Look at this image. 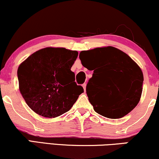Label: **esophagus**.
Wrapping results in <instances>:
<instances>
[{
    "instance_id": "1",
    "label": "esophagus",
    "mask_w": 159,
    "mask_h": 159,
    "mask_svg": "<svg viewBox=\"0 0 159 159\" xmlns=\"http://www.w3.org/2000/svg\"><path fill=\"white\" fill-rule=\"evenodd\" d=\"M82 86H83V87H84V92H86V83H84Z\"/></svg>"
}]
</instances>
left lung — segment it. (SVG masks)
<instances>
[{"label": "left lung", "instance_id": "left-lung-1", "mask_svg": "<svg viewBox=\"0 0 159 159\" xmlns=\"http://www.w3.org/2000/svg\"><path fill=\"white\" fill-rule=\"evenodd\" d=\"M79 59L84 67L93 70L86 85V94L97 113L119 119L137 106L144 76L141 68L129 56L108 46L81 51Z\"/></svg>", "mask_w": 159, "mask_h": 159}]
</instances>
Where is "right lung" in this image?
<instances>
[{
    "label": "right lung",
    "mask_w": 159,
    "mask_h": 159,
    "mask_svg": "<svg viewBox=\"0 0 159 159\" xmlns=\"http://www.w3.org/2000/svg\"><path fill=\"white\" fill-rule=\"evenodd\" d=\"M78 51L48 47L34 52L17 70L19 89L35 113L55 118L69 111L84 92L71 67Z\"/></svg>",
    "instance_id": "1"
}]
</instances>
